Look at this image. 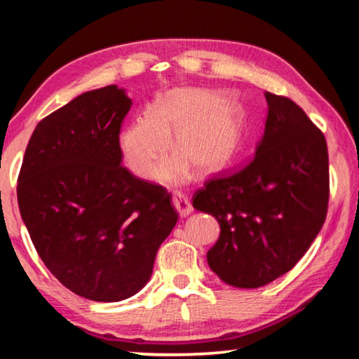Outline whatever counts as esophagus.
Listing matches in <instances>:
<instances>
[{
  "instance_id": "esophagus-1",
  "label": "esophagus",
  "mask_w": 359,
  "mask_h": 359,
  "mask_svg": "<svg viewBox=\"0 0 359 359\" xmlns=\"http://www.w3.org/2000/svg\"><path fill=\"white\" fill-rule=\"evenodd\" d=\"M172 203H174V208L177 209V212L180 214V217H187L193 212V205L190 203V199H188V196H185L184 193H174Z\"/></svg>"
}]
</instances>
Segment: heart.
I'll list each match as a JSON object with an SVG mask.
<instances>
[{
  "label": "heart",
  "instance_id": "obj_1",
  "mask_svg": "<svg viewBox=\"0 0 359 359\" xmlns=\"http://www.w3.org/2000/svg\"><path fill=\"white\" fill-rule=\"evenodd\" d=\"M174 147L180 155L163 163L156 177L165 182H184L198 172L222 169L236 155L242 135L239 106L212 90L179 88L161 96L150 114H144L120 135L125 165L137 177H147L158 161Z\"/></svg>",
  "mask_w": 359,
  "mask_h": 359
}]
</instances>
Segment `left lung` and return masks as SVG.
<instances>
[{"label": "left lung", "instance_id": "1", "mask_svg": "<svg viewBox=\"0 0 359 359\" xmlns=\"http://www.w3.org/2000/svg\"><path fill=\"white\" fill-rule=\"evenodd\" d=\"M264 96L257 154L193 194V208L220 223V238L208 252L210 269L238 288L263 287L293 269L323 226L330 201L325 135L294 101Z\"/></svg>", "mask_w": 359, "mask_h": 359}]
</instances>
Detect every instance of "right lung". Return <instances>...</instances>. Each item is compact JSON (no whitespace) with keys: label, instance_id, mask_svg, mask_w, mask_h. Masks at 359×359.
I'll use <instances>...</instances> for the list:
<instances>
[{"label":"right lung","instance_id":"right-lung-1","mask_svg":"<svg viewBox=\"0 0 359 359\" xmlns=\"http://www.w3.org/2000/svg\"><path fill=\"white\" fill-rule=\"evenodd\" d=\"M131 100L117 85L47 115L27 145L17 199L36 252L72 293L98 302L136 294L179 220L165 187L121 166Z\"/></svg>","mask_w":359,"mask_h":359}]
</instances>
